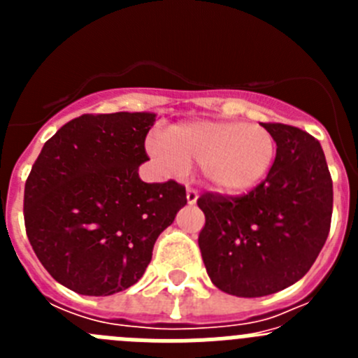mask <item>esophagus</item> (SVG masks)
<instances>
[{"label":"esophagus","instance_id":"1","mask_svg":"<svg viewBox=\"0 0 358 358\" xmlns=\"http://www.w3.org/2000/svg\"><path fill=\"white\" fill-rule=\"evenodd\" d=\"M197 199H199L197 189H194V188H188V189H186V201H188L189 206H194L195 202H197Z\"/></svg>","mask_w":358,"mask_h":358}]
</instances>
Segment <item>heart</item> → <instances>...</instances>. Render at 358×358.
<instances>
[{
  "label": "heart",
  "instance_id": "1",
  "mask_svg": "<svg viewBox=\"0 0 358 358\" xmlns=\"http://www.w3.org/2000/svg\"><path fill=\"white\" fill-rule=\"evenodd\" d=\"M148 152L166 173H185L199 161L202 179L213 192L242 195L264 181L276 154L267 129L245 122L197 120L173 125L163 136H150Z\"/></svg>",
  "mask_w": 358,
  "mask_h": 358
}]
</instances>
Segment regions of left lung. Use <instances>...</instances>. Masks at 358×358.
Returning <instances> with one entry per match:
<instances>
[{
    "instance_id": "8db88e82",
    "label": "left lung",
    "mask_w": 358,
    "mask_h": 358,
    "mask_svg": "<svg viewBox=\"0 0 358 358\" xmlns=\"http://www.w3.org/2000/svg\"><path fill=\"white\" fill-rule=\"evenodd\" d=\"M276 141L265 181L243 197L206 194L199 235L211 283L238 297L280 292L301 280L327 242L334 188L321 143L283 123H262Z\"/></svg>"
}]
</instances>
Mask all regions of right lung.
<instances>
[{
	"label": "right lung",
	"instance_id": "1",
	"mask_svg": "<svg viewBox=\"0 0 358 358\" xmlns=\"http://www.w3.org/2000/svg\"><path fill=\"white\" fill-rule=\"evenodd\" d=\"M156 113L84 115L55 132L24 185V226L43 267L82 296L143 276L157 236L186 204L176 181L148 185L145 138Z\"/></svg>",
	"mask_w": 358,
	"mask_h": 358
}]
</instances>
